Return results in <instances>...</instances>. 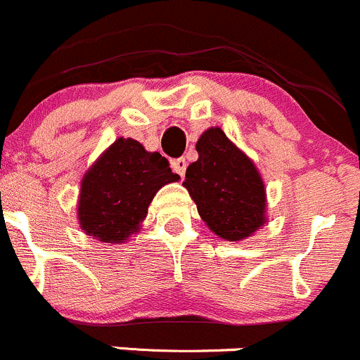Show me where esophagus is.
<instances>
[{
  "mask_svg": "<svg viewBox=\"0 0 360 360\" xmlns=\"http://www.w3.org/2000/svg\"><path fill=\"white\" fill-rule=\"evenodd\" d=\"M172 168H173V172H175L176 175L180 176V179H184L185 169H187V161H185L184 158L173 159V161H172Z\"/></svg>",
  "mask_w": 360,
  "mask_h": 360,
  "instance_id": "esophagus-1",
  "label": "esophagus"
}]
</instances>
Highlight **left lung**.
<instances>
[{
    "instance_id": "8db88e82",
    "label": "left lung",
    "mask_w": 360,
    "mask_h": 360,
    "mask_svg": "<svg viewBox=\"0 0 360 360\" xmlns=\"http://www.w3.org/2000/svg\"><path fill=\"white\" fill-rule=\"evenodd\" d=\"M198 161L188 165L184 187L206 226L227 241L252 236L266 222L261 173L220 127H210L195 143Z\"/></svg>"
}]
</instances>
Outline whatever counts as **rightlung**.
<instances>
[{
  "instance_id": "right-lung-1",
  "label": "right lung",
  "mask_w": 360,
  "mask_h": 360,
  "mask_svg": "<svg viewBox=\"0 0 360 360\" xmlns=\"http://www.w3.org/2000/svg\"><path fill=\"white\" fill-rule=\"evenodd\" d=\"M179 180L159 152H147L133 138H119L82 179L80 227L99 241L122 243L140 231L155 192Z\"/></svg>"
}]
</instances>
